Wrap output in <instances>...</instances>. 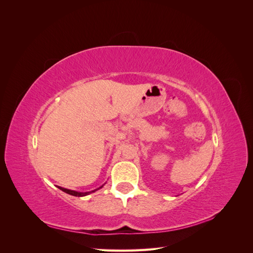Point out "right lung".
<instances>
[{"mask_svg":"<svg viewBox=\"0 0 253 253\" xmlns=\"http://www.w3.org/2000/svg\"><path fill=\"white\" fill-rule=\"evenodd\" d=\"M57 187H58L60 190H62L63 192L67 193V194L73 195V196H78V197H81V196H86V195H88V194H90V193L95 192V191H97V190H99V189H101V188L103 187V185H102L101 187H99L98 189H95V190H93V191H89V192H78V191H74V190H70V189H65V188H62V187H59V186H57Z\"/></svg>","mask_w":253,"mask_h":253,"instance_id":"add662e5","label":"right lung"}]
</instances>
